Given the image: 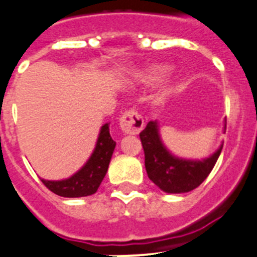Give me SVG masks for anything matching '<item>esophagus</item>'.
<instances>
[{
  "mask_svg": "<svg viewBox=\"0 0 257 257\" xmlns=\"http://www.w3.org/2000/svg\"><path fill=\"white\" fill-rule=\"evenodd\" d=\"M119 127L127 135H136L143 130L144 127V121L143 117L136 112L135 109H130L123 113L119 121Z\"/></svg>",
  "mask_w": 257,
  "mask_h": 257,
  "instance_id": "obj_1",
  "label": "esophagus"
}]
</instances>
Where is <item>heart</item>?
I'll return each instance as SVG.
<instances>
[{"instance_id": "obj_1", "label": "heart", "mask_w": 257, "mask_h": 257, "mask_svg": "<svg viewBox=\"0 0 257 257\" xmlns=\"http://www.w3.org/2000/svg\"><path fill=\"white\" fill-rule=\"evenodd\" d=\"M169 70L167 67H162V65H152L149 68H144V69L134 70L131 73V79L136 81V82L142 83H148L153 82L160 79L161 77H163L166 74V72Z\"/></svg>"}]
</instances>
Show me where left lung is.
Returning a JSON list of instances; mask_svg holds the SVG:
<instances>
[{
	"instance_id": "8db88e82",
	"label": "left lung",
	"mask_w": 257,
	"mask_h": 257,
	"mask_svg": "<svg viewBox=\"0 0 257 257\" xmlns=\"http://www.w3.org/2000/svg\"><path fill=\"white\" fill-rule=\"evenodd\" d=\"M226 128V123L224 130ZM148 178L166 193H187L199 187L212 171L222 145L202 161L183 160L172 156L161 140L157 121L148 122L140 133Z\"/></svg>"
}]
</instances>
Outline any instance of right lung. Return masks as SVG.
I'll return each mask as SVG.
<instances>
[{
  "label": "right lung",
  "mask_w": 257,
  "mask_h": 257,
  "mask_svg": "<svg viewBox=\"0 0 257 257\" xmlns=\"http://www.w3.org/2000/svg\"><path fill=\"white\" fill-rule=\"evenodd\" d=\"M114 148L115 142L109 134V123H105L101 127L96 147L91 157L88 158L82 169L65 180L51 181L42 179V183L47 189L60 197L77 198V197L91 196L100 187L101 181L108 171V166Z\"/></svg>",
  "instance_id": "1"
}]
</instances>
